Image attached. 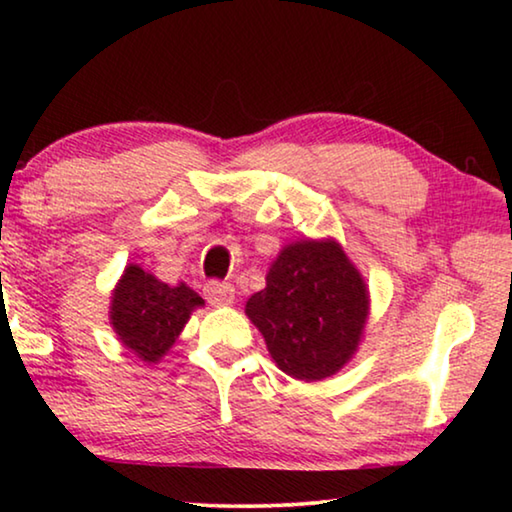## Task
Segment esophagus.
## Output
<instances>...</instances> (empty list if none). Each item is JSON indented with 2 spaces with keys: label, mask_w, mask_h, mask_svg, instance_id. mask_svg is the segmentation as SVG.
<instances>
[{
  "label": "esophagus",
  "mask_w": 512,
  "mask_h": 512,
  "mask_svg": "<svg viewBox=\"0 0 512 512\" xmlns=\"http://www.w3.org/2000/svg\"><path fill=\"white\" fill-rule=\"evenodd\" d=\"M203 293L212 305H230V302L235 300V287H232L230 282H221V280L207 282Z\"/></svg>",
  "instance_id": "1"
}]
</instances>
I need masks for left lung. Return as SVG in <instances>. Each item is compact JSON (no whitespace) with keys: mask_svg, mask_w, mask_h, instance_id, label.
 I'll return each mask as SVG.
<instances>
[{"mask_svg":"<svg viewBox=\"0 0 512 512\" xmlns=\"http://www.w3.org/2000/svg\"><path fill=\"white\" fill-rule=\"evenodd\" d=\"M246 314L264 334L280 370L318 381L357 350L368 316V289L336 241H298L277 255L266 289Z\"/></svg>","mask_w":512,"mask_h":512,"instance_id":"1","label":"left lung"}]
</instances>
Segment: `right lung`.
Masks as SVG:
<instances>
[{"instance_id":"right-lung-1","label":"right lung","mask_w":512,"mask_h":512,"mask_svg":"<svg viewBox=\"0 0 512 512\" xmlns=\"http://www.w3.org/2000/svg\"><path fill=\"white\" fill-rule=\"evenodd\" d=\"M201 305L203 298L187 284L169 287L140 266H128L112 293L110 318L121 343L142 361L155 363Z\"/></svg>"}]
</instances>
